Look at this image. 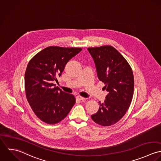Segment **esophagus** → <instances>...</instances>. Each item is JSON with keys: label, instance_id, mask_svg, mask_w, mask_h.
<instances>
[{"label": "esophagus", "instance_id": "esophagus-1", "mask_svg": "<svg viewBox=\"0 0 161 161\" xmlns=\"http://www.w3.org/2000/svg\"><path fill=\"white\" fill-rule=\"evenodd\" d=\"M76 98H77V99H80V100H85V99H86L85 97H81V96H80V95L77 96V97H76Z\"/></svg>", "mask_w": 161, "mask_h": 161}]
</instances>
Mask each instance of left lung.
I'll return each mask as SVG.
<instances>
[{
    "label": "left lung",
    "instance_id": "1",
    "mask_svg": "<svg viewBox=\"0 0 161 161\" xmlns=\"http://www.w3.org/2000/svg\"><path fill=\"white\" fill-rule=\"evenodd\" d=\"M95 62L97 75L108 92L104 102H99L97 113L91 116L97 124L109 126L126 114L134 93V76L131 67L123 56L112 46L88 48Z\"/></svg>",
    "mask_w": 161,
    "mask_h": 161
}]
</instances>
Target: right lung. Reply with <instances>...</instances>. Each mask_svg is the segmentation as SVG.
Masks as SVG:
<instances>
[{"instance_id":"1","label":"right lung","mask_w":161,"mask_h":161,"mask_svg":"<svg viewBox=\"0 0 161 161\" xmlns=\"http://www.w3.org/2000/svg\"><path fill=\"white\" fill-rule=\"evenodd\" d=\"M81 48L48 47L36 54L25 73L27 101L35 115L42 121L54 125L68 115L76 103L75 97L63 92L58 81L68 62L81 51Z\"/></svg>"}]
</instances>
